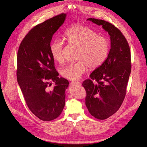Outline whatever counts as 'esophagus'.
I'll return each mask as SVG.
<instances>
[{"label":"esophagus","instance_id":"1","mask_svg":"<svg viewBox=\"0 0 147 147\" xmlns=\"http://www.w3.org/2000/svg\"><path fill=\"white\" fill-rule=\"evenodd\" d=\"M71 84H80L81 83H80V82H72V83H71Z\"/></svg>","mask_w":147,"mask_h":147}]
</instances>
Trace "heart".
<instances>
[{
	"instance_id": "heart-1",
	"label": "heart",
	"mask_w": 147,
	"mask_h": 147,
	"mask_svg": "<svg viewBox=\"0 0 147 147\" xmlns=\"http://www.w3.org/2000/svg\"><path fill=\"white\" fill-rule=\"evenodd\" d=\"M65 38L70 45L78 48L75 63L67 65L61 70V75L69 80H78L85 73L88 67L94 69L103 64L110 50L109 40L86 26L75 25L67 30ZM64 42L56 39L50 45L53 58L58 63L64 61Z\"/></svg>"
}]
</instances>
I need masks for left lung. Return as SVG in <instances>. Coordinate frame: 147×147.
Returning a JSON list of instances; mask_svg holds the SVG:
<instances>
[{
    "label": "left lung",
    "mask_w": 147,
    "mask_h": 147,
    "mask_svg": "<svg viewBox=\"0 0 147 147\" xmlns=\"http://www.w3.org/2000/svg\"><path fill=\"white\" fill-rule=\"evenodd\" d=\"M102 26L110 36L111 48L107 58L83 82L86 92L85 104L94 118L105 119L116 113L126 92L131 70L129 46L118 28L104 20L88 18Z\"/></svg>",
    "instance_id": "8db88e82"
}]
</instances>
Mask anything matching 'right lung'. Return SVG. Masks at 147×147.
<instances>
[{
  "mask_svg": "<svg viewBox=\"0 0 147 147\" xmlns=\"http://www.w3.org/2000/svg\"><path fill=\"white\" fill-rule=\"evenodd\" d=\"M66 15L61 13L35 26L21 42L18 51V83L29 110L42 121L58 117L65 105V90L69 83L58 77L50 43ZM52 82L55 86L50 90Z\"/></svg>",
  "mask_w": 147,
  "mask_h": 147,
  "instance_id": "obj_1",
  "label": "right lung"
}]
</instances>
